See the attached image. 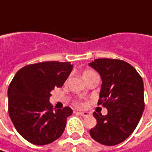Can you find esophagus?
Segmentation results:
<instances>
[{
    "instance_id": "34e87169",
    "label": "esophagus",
    "mask_w": 152,
    "mask_h": 152,
    "mask_svg": "<svg viewBox=\"0 0 152 152\" xmlns=\"http://www.w3.org/2000/svg\"><path fill=\"white\" fill-rule=\"evenodd\" d=\"M77 113L82 115L83 117H88L89 115V113H88V112H77Z\"/></svg>"
}]
</instances>
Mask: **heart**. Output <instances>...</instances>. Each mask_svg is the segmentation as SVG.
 Segmentation results:
<instances>
[{
	"label": "heart",
	"instance_id": "heart-1",
	"mask_svg": "<svg viewBox=\"0 0 152 152\" xmlns=\"http://www.w3.org/2000/svg\"><path fill=\"white\" fill-rule=\"evenodd\" d=\"M94 73H95V72H94V70H92V69H86L84 72H83V77L86 78V77H88V76L93 75ZM75 104H76L77 107H83V104L81 102H76Z\"/></svg>",
	"mask_w": 152,
	"mask_h": 152
}]
</instances>
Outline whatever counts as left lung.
I'll list each match as a JSON object with an SVG mask.
<instances>
[{
    "label": "left lung",
    "mask_w": 152,
    "mask_h": 152,
    "mask_svg": "<svg viewBox=\"0 0 152 152\" xmlns=\"http://www.w3.org/2000/svg\"><path fill=\"white\" fill-rule=\"evenodd\" d=\"M89 65L99 72L102 84L98 105L107 109V114L95 113L97 121L90 136L104 145H118L137 127L145 109L144 83L138 71L120 59H94Z\"/></svg>",
    "instance_id": "1"
}]
</instances>
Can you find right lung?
<instances>
[{
    "label": "right lung",
    "instance_id": "obj_1",
    "mask_svg": "<svg viewBox=\"0 0 152 152\" xmlns=\"http://www.w3.org/2000/svg\"><path fill=\"white\" fill-rule=\"evenodd\" d=\"M73 65L69 62L37 63L21 68L8 87V113L15 129L28 142L45 145L61 137L72 109L53 108L50 91L61 88Z\"/></svg>",
    "mask_w": 152,
    "mask_h": 152
}]
</instances>
